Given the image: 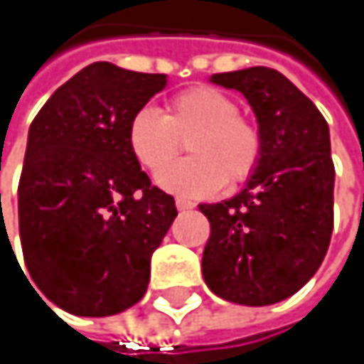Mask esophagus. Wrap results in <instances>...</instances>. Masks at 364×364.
<instances>
[{
  "instance_id": "34e87169",
  "label": "esophagus",
  "mask_w": 364,
  "mask_h": 364,
  "mask_svg": "<svg viewBox=\"0 0 364 364\" xmlns=\"http://www.w3.org/2000/svg\"><path fill=\"white\" fill-rule=\"evenodd\" d=\"M175 204H177V210H191L196 204L193 202H189V200H183V198H177L175 200Z\"/></svg>"
}]
</instances>
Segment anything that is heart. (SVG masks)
Returning <instances> with one entry per match:
<instances>
[{
  "label": "heart",
  "mask_w": 364,
  "mask_h": 364,
  "mask_svg": "<svg viewBox=\"0 0 364 364\" xmlns=\"http://www.w3.org/2000/svg\"><path fill=\"white\" fill-rule=\"evenodd\" d=\"M181 140L188 141L192 158L169 167ZM128 147L143 168L161 171L156 181L162 189L200 198L219 191L223 183L236 187L253 175L261 158V134L238 115L234 99L198 86L171 99L164 115L151 107L136 111L128 124Z\"/></svg>",
  "instance_id": "b5f03b06"
}]
</instances>
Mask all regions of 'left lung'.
<instances>
[{
    "label": "left lung",
    "mask_w": 364,
    "mask_h": 364,
    "mask_svg": "<svg viewBox=\"0 0 364 364\" xmlns=\"http://www.w3.org/2000/svg\"><path fill=\"white\" fill-rule=\"evenodd\" d=\"M210 82L249 101L261 158L240 193L200 204L210 221L202 276L225 301L278 304L316 274L331 242L335 168L327 119L269 67L215 73Z\"/></svg>",
    "instance_id": "1"
}]
</instances>
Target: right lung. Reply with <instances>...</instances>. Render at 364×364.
Masks as SVG:
<instances>
[{
    "label": "right lung",
    "mask_w": 364,
    "mask_h": 364,
    "mask_svg": "<svg viewBox=\"0 0 364 364\" xmlns=\"http://www.w3.org/2000/svg\"><path fill=\"white\" fill-rule=\"evenodd\" d=\"M166 84L164 73L92 63L46 101L29 128L21 245L39 291L69 314L111 316L147 291L151 255L177 206L141 171L128 124Z\"/></svg>",
    "instance_id": "add662e5"
}]
</instances>
